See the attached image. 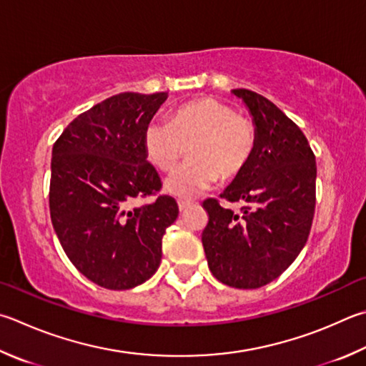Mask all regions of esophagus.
<instances>
[{
    "mask_svg": "<svg viewBox=\"0 0 366 366\" xmlns=\"http://www.w3.org/2000/svg\"><path fill=\"white\" fill-rule=\"evenodd\" d=\"M192 204H194V203H192V202H185V200H179L177 202V206H179V211H185V209H187V208H190V206Z\"/></svg>",
    "mask_w": 366,
    "mask_h": 366,
    "instance_id": "1",
    "label": "esophagus"
}]
</instances>
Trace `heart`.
I'll list each match as a JSON object with an SVG mask.
<instances>
[{"label":"heart","mask_w":366,"mask_h":366,"mask_svg":"<svg viewBox=\"0 0 366 366\" xmlns=\"http://www.w3.org/2000/svg\"><path fill=\"white\" fill-rule=\"evenodd\" d=\"M256 145V128L249 118L234 114L214 97L194 99L177 107L169 122H152L144 131L147 160L168 172L189 149V164L166 179L164 190L190 200L217 181L227 182L247 168Z\"/></svg>","instance_id":"b5f03b06"}]
</instances>
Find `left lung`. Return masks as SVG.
<instances>
[{
  "label": "left lung",
  "instance_id": "8db88e82",
  "mask_svg": "<svg viewBox=\"0 0 366 366\" xmlns=\"http://www.w3.org/2000/svg\"><path fill=\"white\" fill-rule=\"evenodd\" d=\"M232 94L247 105L256 145L247 168L221 194L242 203V212L206 200L209 221L202 243L219 282L252 290L280 277L307 242L317 164L302 131L275 104L249 89H232Z\"/></svg>",
  "mask_w": 366,
  "mask_h": 366
}]
</instances>
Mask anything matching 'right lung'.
<instances>
[{"instance_id": "right-lung-1", "label": "right lung", "mask_w": 366, "mask_h": 366, "mask_svg": "<svg viewBox=\"0 0 366 366\" xmlns=\"http://www.w3.org/2000/svg\"><path fill=\"white\" fill-rule=\"evenodd\" d=\"M168 92H123L76 117L52 147L49 209L71 264L107 290H129L155 274L162 240L179 214L174 198L132 208L162 189L145 157L144 131Z\"/></svg>"}]
</instances>
